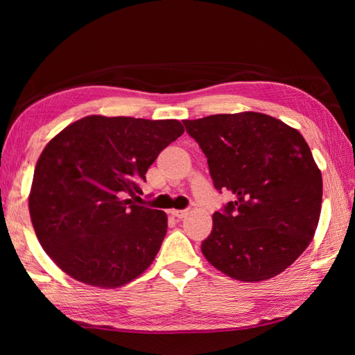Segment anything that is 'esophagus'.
<instances>
[{"label": "esophagus", "mask_w": 355, "mask_h": 355, "mask_svg": "<svg viewBox=\"0 0 355 355\" xmlns=\"http://www.w3.org/2000/svg\"><path fill=\"white\" fill-rule=\"evenodd\" d=\"M171 215L178 218V220H182V218H186L189 215V209H183V210H178V209H172L171 210Z\"/></svg>", "instance_id": "esophagus-1"}]
</instances>
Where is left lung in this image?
<instances>
[{
    "label": "left lung",
    "instance_id": "1",
    "mask_svg": "<svg viewBox=\"0 0 355 355\" xmlns=\"http://www.w3.org/2000/svg\"><path fill=\"white\" fill-rule=\"evenodd\" d=\"M198 143L216 191H230L206 259L227 276L259 282L281 273L311 243L322 206V173L294 128L261 112L183 120Z\"/></svg>",
    "mask_w": 355,
    "mask_h": 355
}]
</instances>
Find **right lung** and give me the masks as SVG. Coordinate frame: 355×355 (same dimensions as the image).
Instances as JSON below:
<instances>
[{
    "label": "right lung",
    "mask_w": 355,
    "mask_h": 355,
    "mask_svg": "<svg viewBox=\"0 0 355 355\" xmlns=\"http://www.w3.org/2000/svg\"><path fill=\"white\" fill-rule=\"evenodd\" d=\"M183 132L172 119L88 116L49 141L28 209L37 239L59 268L87 285L117 288L153 263L168 216L129 197L140 198L148 168Z\"/></svg>",
    "instance_id": "obj_1"
}]
</instances>
